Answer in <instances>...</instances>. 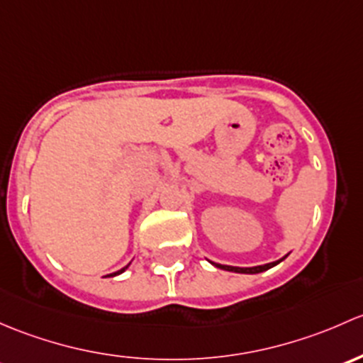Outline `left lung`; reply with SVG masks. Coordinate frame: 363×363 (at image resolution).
Segmentation results:
<instances>
[{
	"label": "left lung",
	"mask_w": 363,
	"mask_h": 363,
	"mask_svg": "<svg viewBox=\"0 0 363 363\" xmlns=\"http://www.w3.org/2000/svg\"><path fill=\"white\" fill-rule=\"evenodd\" d=\"M283 259H285V257H283ZM281 260H276V262H269V264H264V265H255V267H234V265H222V264H215V262H211V264L215 265V267L223 269V271L242 272V274H257V272H262V271H267V269L274 267V265L281 262Z\"/></svg>",
	"instance_id": "1"
}]
</instances>
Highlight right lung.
<instances>
[{"label": "right lung", "mask_w": 363, "mask_h": 363, "mask_svg": "<svg viewBox=\"0 0 363 363\" xmlns=\"http://www.w3.org/2000/svg\"><path fill=\"white\" fill-rule=\"evenodd\" d=\"M127 267H129V264H127V265H125V267H122V269H121V271H117V272H111V274H108V276H117V274H121V272H124Z\"/></svg>", "instance_id": "1"}]
</instances>
